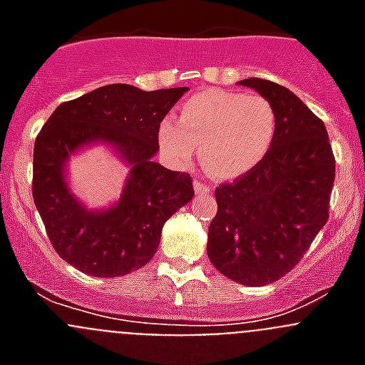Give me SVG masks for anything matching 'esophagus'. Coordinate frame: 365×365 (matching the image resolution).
Instances as JSON below:
<instances>
[{
  "mask_svg": "<svg viewBox=\"0 0 365 365\" xmlns=\"http://www.w3.org/2000/svg\"><path fill=\"white\" fill-rule=\"evenodd\" d=\"M193 190L197 195H202V193L210 192V186H206L201 179H193Z\"/></svg>",
  "mask_w": 365,
  "mask_h": 365,
  "instance_id": "1",
  "label": "esophagus"
}]
</instances>
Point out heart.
<instances>
[{
	"label": "heart",
	"mask_w": 365,
	"mask_h": 365,
	"mask_svg": "<svg viewBox=\"0 0 365 365\" xmlns=\"http://www.w3.org/2000/svg\"><path fill=\"white\" fill-rule=\"evenodd\" d=\"M276 135V113L263 96L206 89L190 96L177 118L159 124V144L177 166H190L195 153L212 177L232 180L261 164Z\"/></svg>",
	"instance_id": "1"
}]
</instances>
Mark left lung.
<instances>
[{
  "instance_id": "8db88e82",
  "label": "left lung",
  "mask_w": 365,
  "mask_h": 365,
  "mask_svg": "<svg viewBox=\"0 0 365 365\" xmlns=\"http://www.w3.org/2000/svg\"><path fill=\"white\" fill-rule=\"evenodd\" d=\"M240 86L269 100L276 135L259 166L215 190L206 252L232 282L263 287L291 272L325 227L334 155L324 122L294 93L261 78Z\"/></svg>"
}]
</instances>
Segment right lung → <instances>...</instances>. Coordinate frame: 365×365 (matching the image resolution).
I'll return each mask as SVG.
<instances>
[{"instance_id":"obj_1","label":"right lung","mask_w":365,"mask_h":365,"mask_svg":"<svg viewBox=\"0 0 365 365\" xmlns=\"http://www.w3.org/2000/svg\"><path fill=\"white\" fill-rule=\"evenodd\" d=\"M188 87L143 91L111 83L58 106L34 143L32 197L58 256L89 276L117 278L155 256L164 222L192 201V177L155 163L159 124ZM95 143L130 166L118 202L87 209L68 188L66 164Z\"/></svg>"}]
</instances>
